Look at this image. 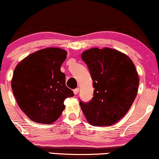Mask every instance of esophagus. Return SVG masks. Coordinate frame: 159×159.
I'll return each mask as SVG.
<instances>
[{"label":"esophagus","instance_id":"34e87169","mask_svg":"<svg viewBox=\"0 0 159 159\" xmlns=\"http://www.w3.org/2000/svg\"><path fill=\"white\" fill-rule=\"evenodd\" d=\"M78 91H79V88H75V90H73V93H74V94H75V95L78 94Z\"/></svg>","mask_w":159,"mask_h":159}]
</instances>
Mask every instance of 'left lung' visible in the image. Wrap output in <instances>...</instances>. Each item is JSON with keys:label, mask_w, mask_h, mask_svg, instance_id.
<instances>
[{"label": "left lung", "mask_w": 159, "mask_h": 159, "mask_svg": "<svg viewBox=\"0 0 159 159\" xmlns=\"http://www.w3.org/2000/svg\"><path fill=\"white\" fill-rule=\"evenodd\" d=\"M94 87L88 102L80 100L87 121L93 125L106 126L125 116L138 93L139 78L132 60L114 49L90 48L81 54Z\"/></svg>", "instance_id": "obj_1"}]
</instances>
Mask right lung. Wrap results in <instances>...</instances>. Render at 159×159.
Wrapping results in <instances>:
<instances>
[{
  "mask_svg": "<svg viewBox=\"0 0 159 159\" xmlns=\"http://www.w3.org/2000/svg\"><path fill=\"white\" fill-rule=\"evenodd\" d=\"M66 58L63 49H42L25 57L14 70L11 87L16 102L36 123L55 121L65 108L64 100L74 96L61 71Z\"/></svg>",
  "mask_w": 159,
  "mask_h": 159,
  "instance_id": "add662e5",
  "label": "right lung"
}]
</instances>
